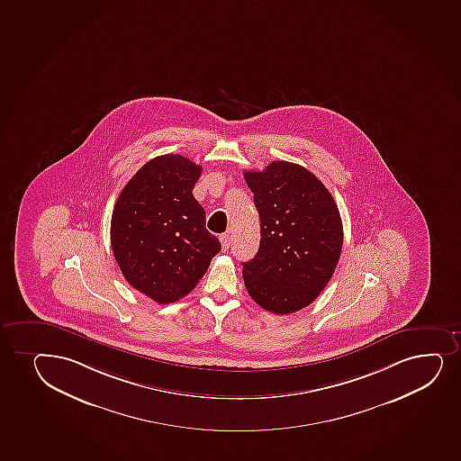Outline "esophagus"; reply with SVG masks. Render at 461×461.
<instances>
[{"label": "esophagus", "instance_id": "esophagus-1", "mask_svg": "<svg viewBox=\"0 0 461 461\" xmlns=\"http://www.w3.org/2000/svg\"><path fill=\"white\" fill-rule=\"evenodd\" d=\"M220 241H221L222 250H228L229 246H230V235L229 233H222L221 237H220Z\"/></svg>", "mask_w": 461, "mask_h": 461}]
</instances>
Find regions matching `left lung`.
I'll return each instance as SVG.
<instances>
[{
    "label": "left lung",
    "mask_w": 461,
    "mask_h": 461,
    "mask_svg": "<svg viewBox=\"0 0 461 461\" xmlns=\"http://www.w3.org/2000/svg\"><path fill=\"white\" fill-rule=\"evenodd\" d=\"M259 213L258 252L243 263L244 286L269 312L309 306L328 286L343 248V222L326 185L306 167L272 161L246 170Z\"/></svg>",
    "instance_id": "left-lung-1"
}]
</instances>
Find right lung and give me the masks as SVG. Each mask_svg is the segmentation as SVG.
I'll use <instances>...</instances> for the list:
<instances>
[{"label": "right lung", "mask_w": 461, "mask_h": 461, "mask_svg": "<svg viewBox=\"0 0 461 461\" xmlns=\"http://www.w3.org/2000/svg\"><path fill=\"white\" fill-rule=\"evenodd\" d=\"M200 175L191 159L161 155L133 175L113 207V257L127 283L159 304L187 295L221 250L192 194Z\"/></svg>", "instance_id": "add662e5"}]
</instances>
